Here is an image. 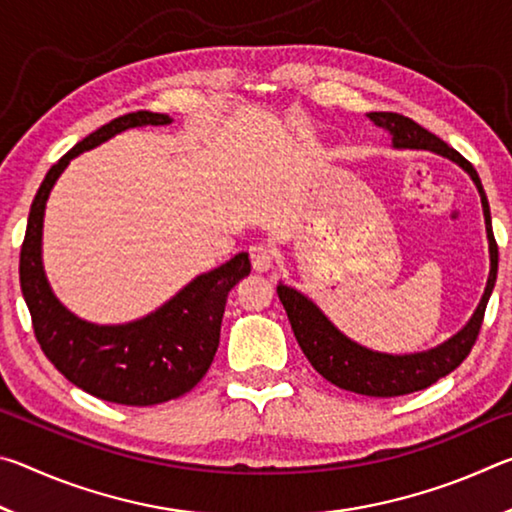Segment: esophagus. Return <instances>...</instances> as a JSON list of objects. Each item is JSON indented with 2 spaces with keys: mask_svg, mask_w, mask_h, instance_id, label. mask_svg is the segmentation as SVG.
<instances>
[{
  "mask_svg": "<svg viewBox=\"0 0 512 512\" xmlns=\"http://www.w3.org/2000/svg\"><path fill=\"white\" fill-rule=\"evenodd\" d=\"M275 262V250L266 244H255L250 246V264H253L255 271L264 273Z\"/></svg>",
  "mask_w": 512,
  "mask_h": 512,
  "instance_id": "obj_1",
  "label": "esophagus"
}]
</instances>
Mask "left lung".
<instances>
[{
  "mask_svg": "<svg viewBox=\"0 0 512 512\" xmlns=\"http://www.w3.org/2000/svg\"><path fill=\"white\" fill-rule=\"evenodd\" d=\"M368 117L379 128L391 133L393 149H422L440 153L443 158H449L470 173V178L474 180L481 196L490 250V275L479 307L474 309L472 318L467 320V325L461 332H456L452 339L436 345V348L413 354H386L368 350L348 339L305 293L280 282L277 284V296H280L284 309H287L289 323L293 334H296L298 345L305 352L311 366L316 368V372H320L327 381H332L334 386L343 388V391L368 397H397L422 391V388L436 384L440 377L449 375V372L461 366L467 354H470L472 345L476 343V336H479L490 293L497 282L499 250L495 235H492L488 198H485L481 178L472 164L461 153L454 151L452 146L440 140V137L429 133L420 124H415L409 117L397 115V112H370Z\"/></svg>",
  "mask_w": 512,
  "mask_h": 512,
  "instance_id": "1",
  "label": "left lung"
}]
</instances>
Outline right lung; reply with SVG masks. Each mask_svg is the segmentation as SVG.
I'll list each match as a JSON object with an SVG mask.
<instances>
[{
  "label": "right lung",
  "mask_w": 512,
  "mask_h": 512,
  "mask_svg": "<svg viewBox=\"0 0 512 512\" xmlns=\"http://www.w3.org/2000/svg\"><path fill=\"white\" fill-rule=\"evenodd\" d=\"M164 124H171L169 115L131 112L112 119L67 151L47 171L33 198L20 250L22 296L45 357L85 393L126 406L176 400L205 377L219 348L228 293L250 273L248 253L194 277L149 316L126 325H97L74 316L51 291L42 268V221L47 198L69 160L128 128Z\"/></svg>",
  "instance_id": "obj_1"
}]
</instances>
